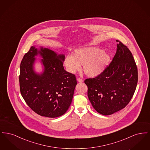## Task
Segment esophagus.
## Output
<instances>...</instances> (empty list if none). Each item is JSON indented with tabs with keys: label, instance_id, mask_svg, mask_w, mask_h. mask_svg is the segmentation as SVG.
<instances>
[{
	"label": "esophagus",
	"instance_id": "34e87169",
	"mask_svg": "<svg viewBox=\"0 0 150 150\" xmlns=\"http://www.w3.org/2000/svg\"><path fill=\"white\" fill-rule=\"evenodd\" d=\"M77 81H78L79 83H82V82H83V80L80 78L77 79Z\"/></svg>",
	"mask_w": 150,
	"mask_h": 150
}]
</instances>
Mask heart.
Masks as SVG:
<instances>
[{
	"instance_id": "b5f03b06",
	"label": "heart",
	"mask_w": 150,
	"mask_h": 150,
	"mask_svg": "<svg viewBox=\"0 0 150 150\" xmlns=\"http://www.w3.org/2000/svg\"><path fill=\"white\" fill-rule=\"evenodd\" d=\"M109 53L96 47H81L76 49L72 55L64 58V64L66 70L75 73L83 65V71L89 77H96L106 69L111 62Z\"/></svg>"
}]
</instances>
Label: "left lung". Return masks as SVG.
Masks as SVG:
<instances>
[{
  "mask_svg": "<svg viewBox=\"0 0 150 150\" xmlns=\"http://www.w3.org/2000/svg\"><path fill=\"white\" fill-rule=\"evenodd\" d=\"M117 50L110 65L100 75L86 79L88 97L100 114L110 115L124 108L132 99L138 82V70L131 52L116 40Z\"/></svg>",
  "mask_w": 150,
  "mask_h": 150,
  "instance_id": "obj_1",
  "label": "left lung"
}]
</instances>
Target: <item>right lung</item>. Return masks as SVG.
<instances>
[{
	"label": "right lung",
	"instance_id": "obj_1",
	"mask_svg": "<svg viewBox=\"0 0 150 150\" xmlns=\"http://www.w3.org/2000/svg\"><path fill=\"white\" fill-rule=\"evenodd\" d=\"M43 70H35L36 56ZM64 55L47 48L32 46L22 59L19 76L23 98L36 114L54 118L62 116L71 103L77 84L75 75L66 71L63 66Z\"/></svg>",
	"mask_w": 150,
	"mask_h": 150
}]
</instances>
